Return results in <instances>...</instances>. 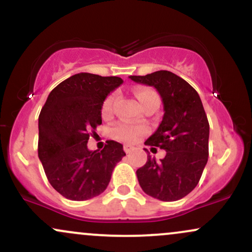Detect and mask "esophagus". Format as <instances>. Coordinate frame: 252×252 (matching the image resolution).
<instances>
[{"mask_svg":"<svg viewBox=\"0 0 252 252\" xmlns=\"http://www.w3.org/2000/svg\"><path fill=\"white\" fill-rule=\"evenodd\" d=\"M123 149H124V152L126 153V154H130V153H131V150H132V148L130 146H124Z\"/></svg>","mask_w":252,"mask_h":252,"instance_id":"esophagus-1","label":"esophagus"}]
</instances>
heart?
I'll return each mask as SVG.
<instances>
[{
  "mask_svg": "<svg viewBox=\"0 0 252 252\" xmlns=\"http://www.w3.org/2000/svg\"><path fill=\"white\" fill-rule=\"evenodd\" d=\"M135 96L137 98L140 105L143 106L147 104L153 102V100H158V94L154 91L149 89H138L135 91ZM115 100H116V94H112L109 97H106V99L104 100L103 106H102V115L104 117H108L111 115L112 112V106H114ZM147 129L144 126H130V124L126 123H120L116 126H114L111 134L115 138L122 141L126 143H135L140 140L142 136L146 134Z\"/></svg>",
  "mask_w": 252,
  "mask_h": 252,
  "instance_id": "heart-1",
  "label": "heart"
}]
</instances>
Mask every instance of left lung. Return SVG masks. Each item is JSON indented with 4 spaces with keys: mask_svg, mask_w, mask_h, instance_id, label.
Masks as SVG:
<instances>
[{
    "mask_svg": "<svg viewBox=\"0 0 252 252\" xmlns=\"http://www.w3.org/2000/svg\"><path fill=\"white\" fill-rule=\"evenodd\" d=\"M129 78L154 86L164 111L158 130L144 144L164 149L166 156L156 161L149 155L136 170L141 189L158 200H179L195 189L209 158L210 124L200 97L186 80L169 71Z\"/></svg>",
    "mask_w": 252,
    "mask_h": 252,
    "instance_id": "left-lung-1",
    "label": "left lung"
}]
</instances>
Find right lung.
Returning a JSON list of instances; mask_svg holds the SVG:
<instances>
[{
  "label": "right lung",
  "mask_w": 252,
  "mask_h": 252,
  "mask_svg": "<svg viewBox=\"0 0 252 252\" xmlns=\"http://www.w3.org/2000/svg\"><path fill=\"white\" fill-rule=\"evenodd\" d=\"M122 83L120 77L74 74L52 90L42 106L37 155L52 187L66 199L88 200L103 193L126 155L112 140L100 152L88 149L90 135L102 124L104 100Z\"/></svg>",
  "instance_id": "add662e5"
}]
</instances>
